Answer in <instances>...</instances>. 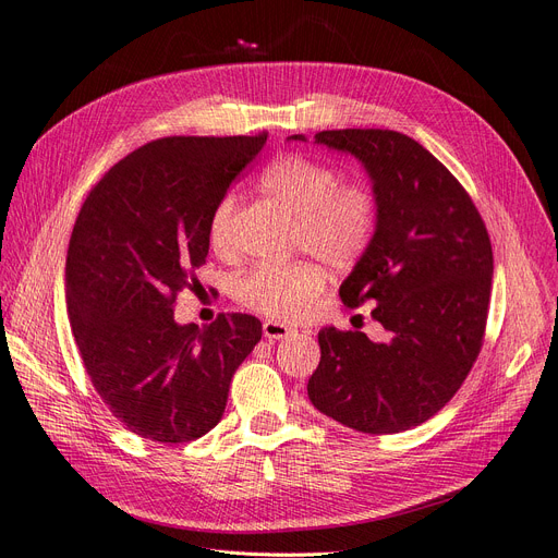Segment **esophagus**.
<instances>
[{
    "mask_svg": "<svg viewBox=\"0 0 558 558\" xmlns=\"http://www.w3.org/2000/svg\"><path fill=\"white\" fill-rule=\"evenodd\" d=\"M262 331L268 340H280V338H290L294 333V329L290 325H284V322L278 319H266L262 325Z\"/></svg>",
    "mask_w": 558,
    "mask_h": 558,
    "instance_id": "1",
    "label": "esophagus"
}]
</instances>
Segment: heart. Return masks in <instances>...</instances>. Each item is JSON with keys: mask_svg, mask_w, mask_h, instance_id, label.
I'll list each match as a JSON object with an SVG mask.
<instances>
[{"mask_svg": "<svg viewBox=\"0 0 558 558\" xmlns=\"http://www.w3.org/2000/svg\"><path fill=\"white\" fill-rule=\"evenodd\" d=\"M259 190L296 218L294 241L333 268L362 259L377 225V204L368 187L340 183L331 165L308 155L287 153L268 165ZM236 196L225 194L208 215V243L218 255L231 253V222ZM325 290V271L308 259L287 264H257L245 271L233 294L264 315L299 319Z\"/></svg>", "mask_w": 558, "mask_h": 558, "instance_id": "1", "label": "heart"}]
</instances>
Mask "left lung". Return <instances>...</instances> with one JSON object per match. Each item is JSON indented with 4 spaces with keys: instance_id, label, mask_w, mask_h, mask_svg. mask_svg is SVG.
I'll use <instances>...</instances> for the list:
<instances>
[{
    "instance_id": "obj_1",
    "label": "left lung",
    "mask_w": 558,
    "mask_h": 558,
    "mask_svg": "<svg viewBox=\"0 0 558 558\" xmlns=\"http://www.w3.org/2000/svg\"><path fill=\"white\" fill-rule=\"evenodd\" d=\"M315 143L354 155L373 183L375 233L340 299L350 308L373 301L389 338L322 329L308 397L362 434H401L454 397L480 354L494 276L489 233L469 192L415 138L327 130Z\"/></svg>"
}]
</instances>
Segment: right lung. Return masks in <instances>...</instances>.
Wrapping results in <instances>:
<instances>
[{"instance_id": "right-lung-1", "label": "right lung", "mask_w": 558, "mask_h": 558, "mask_svg": "<svg viewBox=\"0 0 558 558\" xmlns=\"http://www.w3.org/2000/svg\"><path fill=\"white\" fill-rule=\"evenodd\" d=\"M257 136H169L89 190L64 268L69 325L101 401L132 434L190 442L222 420L231 377L262 338L253 315L178 325L208 255V215L264 148Z\"/></svg>"}]
</instances>
